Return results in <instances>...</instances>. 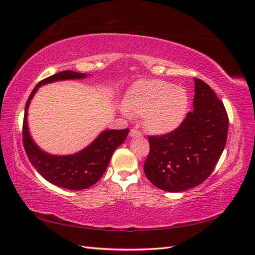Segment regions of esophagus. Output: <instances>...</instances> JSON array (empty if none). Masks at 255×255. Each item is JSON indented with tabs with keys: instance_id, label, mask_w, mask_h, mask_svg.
I'll use <instances>...</instances> for the list:
<instances>
[{
	"instance_id": "esophagus-1",
	"label": "esophagus",
	"mask_w": 255,
	"mask_h": 255,
	"mask_svg": "<svg viewBox=\"0 0 255 255\" xmlns=\"http://www.w3.org/2000/svg\"><path fill=\"white\" fill-rule=\"evenodd\" d=\"M130 136H132V138H136V136H142V132L140 131V130L138 129H131L130 130V133H129Z\"/></svg>"
}]
</instances>
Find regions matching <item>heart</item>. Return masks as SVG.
Here are the masks:
<instances>
[{
	"instance_id": "heart-1",
	"label": "heart",
	"mask_w": 255,
	"mask_h": 255,
	"mask_svg": "<svg viewBox=\"0 0 255 255\" xmlns=\"http://www.w3.org/2000/svg\"><path fill=\"white\" fill-rule=\"evenodd\" d=\"M190 98L185 88L161 80H141L129 88L124 99L126 112L143 117L153 133H168L185 119Z\"/></svg>"
}]
</instances>
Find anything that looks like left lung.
<instances>
[{
	"label": "left lung",
	"instance_id": "left-lung-1",
	"mask_svg": "<svg viewBox=\"0 0 255 255\" xmlns=\"http://www.w3.org/2000/svg\"><path fill=\"white\" fill-rule=\"evenodd\" d=\"M194 110L171 132L149 135L144 173L166 192H183L211 174L227 140L228 116L208 84L194 78Z\"/></svg>",
	"mask_w": 255,
	"mask_h": 255
}]
</instances>
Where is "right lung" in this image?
<instances>
[{"label": "right lung", "instance_id": "right-lung-1", "mask_svg": "<svg viewBox=\"0 0 255 255\" xmlns=\"http://www.w3.org/2000/svg\"><path fill=\"white\" fill-rule=\"evenodd\" d=\"M86 76V74L73 71H62L44 78L32 90L25 103L22 125L24 151L32 166L50 183L73 191L85 190L100 180L107 170L113 152L126 140L129 129L106 130L83 151L74 155L57 156L42 151L33 142L29 133L27 116L30 101L42 85L62 80H76Z\"/></svg>", "mask_w": 255, "mask_h": 255}]
</instances>
